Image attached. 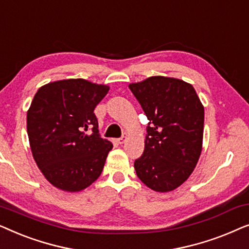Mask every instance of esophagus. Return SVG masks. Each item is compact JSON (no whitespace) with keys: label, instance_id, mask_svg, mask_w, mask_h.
Here are the masks:
<instances>
[{"label":"esophagus","instance_id":"1","mask_svg":"<svg viewBox=\"0 0 249 249\" xmlns=\"http://www.w3.org/2000/svg\"><path fill=\"white\" fill-rule=\"evenodd\" d=\"M127 138H128V134H125V132H124V134L122 135V137L118 139V142H119V144H120V145L124 144L125 141H127Z\"/></svg>","mask_w":249,"mask_h":249}]
</instances>
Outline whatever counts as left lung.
Masks as SVG:
<instances>
[{
  "instance_id": "1",
  "label": "left lung",
  "mask_w": 249,
  "mask_h": 249,
  "mask_svg": "<svg viewBox=\"0 0 249 249\" xmlns=\"http://www.w3.org/2000/svg\"><path fill=\"white\" fill-rule=\"evenodd\" d=\"M129 88L149 120L136 173L154 192H172L189 178L202 153V102L192 84L172 77L153 76Z\"/></svg>"
}]
</instances>
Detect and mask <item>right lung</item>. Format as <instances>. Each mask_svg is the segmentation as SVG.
Here are the masks:
<instances>
[{"mask_svg": "<svg viewBox=\"0 0 249 249\" xmlns=\"http://www.w3.org/2000/svg\"><path fill=\"white\" fill-rule=\"evenodd\" d=\"M110 86L86 79L51 81L37 90L27 111L33 158L45 179L68 193L86 189L103 171L113 145L98 135L94 108ZM92 128L93 134L86 131Z\"/></svg>", "mask_w": 249, "mask_h": 249, "instance_id": "right-lung-1", "label": "right lung"}]
</instances>
